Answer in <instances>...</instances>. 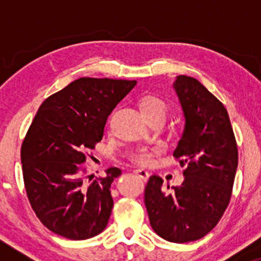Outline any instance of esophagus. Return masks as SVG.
I'll list each match as a JSON object with an SVG mask.
<instances>
[{
	"instance_id": "1",
	"label": "esophagus",
	"mask_w": 261,
	"mask_h": 261,
	"mask_svg": "<svg viewBox=\"0 0 261 261\" xmlns=\"http://www.w3.org/2000/svg\"><path fill=\"white\" fill-rule=\"evenodd\" d=\"M135 174H137L140 176L141 179H142L143 181H146L148 179V176H149V174H148V172L147 170H145V169H136L135 170Z\"/></svg>"
}]
</instances>
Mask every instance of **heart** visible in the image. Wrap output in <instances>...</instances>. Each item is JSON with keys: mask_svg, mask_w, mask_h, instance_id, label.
I'll return each mask as SVG.
<instances>
[{"mask_svg": "<svg viewBox=\"0 0 261 261\" xmlns=\"http://www.w3.org/2000/svg\"><path fill=\"white\" fill-rule=\"evenodd\" d=\"M141 110H142L143 115L146 116V119H151L153 116H164L167 118V114H168V106L163 99L161 98L154 97V95H148L145 97L141 100ZM152 158H153V149H149L146 147H141L135 149L131 153V160L136 162L137 164L141 166H147L151 163Z\"/></svg>", "mask_w": 261, "mask_h": 261, "instance_id": "heart-1", "label": "heart"}]
</instances>
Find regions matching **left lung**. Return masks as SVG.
Wrapping results in <instances>:
<instances>
[{"instance_id": "8db88e82", "label": "left lung", "mask_w": 261, "mask_h": 261, "mask_svg": "<svg viewBox=\"0 0 261 261\" xmlns=\"http://www.w3.org/2000/svg\"><path fill=\"white\" fill-rule=\"evenodd\" d=\"M173 87L185 119L181 139L173 152L185 166L184 181L168 193L163 179L152 175L145 189V205L158 236L173 243H187L207 234L226 211L238 148L228 113L211 92L184 74L176 77Z\"/></svg>"}]
</instances>
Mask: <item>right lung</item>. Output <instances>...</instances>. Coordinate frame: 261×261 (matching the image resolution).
Here are the masks:
<instances>
[{"label": "right lung", "mask_w": 261, "mask_h": 261, "mask_svg": "<svg viewBox=\"0 0 261 261\" xmlns=\"http://www.w3.org/2000/svg\"><path fill=\"white\" fill-rule=\"evenodd\" d=\"M136 81L82 77L43 101L20 148L29 202L55 234L83 241L107 227L114 201L110 187L121 170L87 174L86 151L103 139L108 116ZM89 155V154H88Z\"/></svg>", "instance_id": "1"}]
</instances>
